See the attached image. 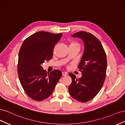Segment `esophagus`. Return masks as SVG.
I'll use <instances>...</instances> for the list:
<instances>
[{
  "label": "esophagus",
  "instance_id": "esophagus-1",
  "mask_svg": "<svg viewBox=\"0 0 125 125\" xmlns=\"http://www.w3.org/2000/svg\"><path fill=\"white\" fill-rule=\"evenodd\" d=\"M62 73L63 75H67L68 74V73H67V72H66V71H62Z\"/></svg>",
  "mask_w": 125,
  "mask_h": 125
}]
</instances>
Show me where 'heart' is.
<instances>
[{
  "instance_id": "b5f03b06",
  "label": "heart",
  "mask_w": 125,
  "mask_h": 125,
  "mask_svg": "<svg viewBox=\"0 0 125 125\" xmlns=\"http://www.w3.org/2000/svg\"><path fill=\"white\" fill-rule=\"evenodd\" d=\"M70 45H78V44L74 41H71L70 43Z\"/></svg>"
}]
</instances>
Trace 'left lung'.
<instances>
[{"instance_id":"obj_1","label":"left lung","mask_w":125,"mask_h":125,"mask_svg":"<svg viewBox=\"0 0 125 125\" xmlns=\"http://www.w3.org/2000/svg\"><path fill=\"white\" fill-rule=\"evenodd\" d=\"M72 36L82 40L84 50L78 67L82 77L78 79L74 74L69 73L72 79L69 92L73 99L86 102L97 95L104 84L107 69L106 55L100 41L92 34L80 31Z\"/></svg>"}]
</instances>
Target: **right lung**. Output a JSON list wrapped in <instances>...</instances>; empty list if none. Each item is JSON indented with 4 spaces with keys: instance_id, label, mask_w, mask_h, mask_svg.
<instances>
[{
    "instance_id": "right-lung-1",
    "label": "right lung",
    "mask_w": 125,
    "mask_h": 125,
    "mask_svg": "<svg viewBox=\"0 0 125 125\" xmlns=\"http://www.w3.org/2000/svg\"><path fill=\"white\" fill-rule=\"evenodd\" d=\"M62 35L39 31L26 39L21 45L19 52L18 76L26 94L34 100L42 101L50 96L62 77L61 71L47 73L42 65L52 59L54 47Z\"/></svg>"
}]
</instances>
